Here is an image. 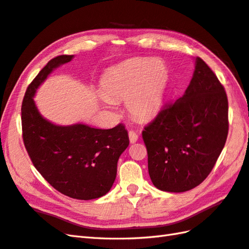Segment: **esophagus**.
Here are the masks:
<instances>
[{
  "instance_id": "esophagus-1",
  "label": "esophagus",
  "mask_w": 249,
  "mask_h": 249,
  "mask_svg": "<svg viewBox=\"0 0 249 249\" xmlns=\"http://www.w3.org/2000/svg\"><path fill=\"white\" fill-rule=\"evenodd\" d=\"M128 136H129L130 143H135V142L138 140V135H137V133H135L134 130H129Z\"/></svg>"
}]
</instances>
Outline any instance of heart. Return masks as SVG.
Here are the masks:
<instances>
[{"label": "heart", "mask_w": 249, "mask_h": 249, "mask_svg": "<svg viewBox=\"0 0 249 249\" xmlns=\"http://www.w3.org/2000/svg\"><path fill=\"white\" fill-rule=\"evenodd\" d=\"M168 70L158 59H136L110 70L100 81L103 102L111 107L124 98L136 119H150L160 110L168 82Z\"/></svg>", "instance_id": "1"}]
</instances>
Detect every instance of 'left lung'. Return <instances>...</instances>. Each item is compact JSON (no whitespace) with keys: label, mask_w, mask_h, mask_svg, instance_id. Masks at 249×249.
<instances>
[{"label":"left lung","mask_w":249,"mask_h":249,"mask_svg":"<svg viewBox=\"0 0 249 249\" xmlns=\"http://www.w3.org/2000/svg\"><path fill=\"white\" fill-rule=\"evenodd\" d=\"M229 130L228 98L213 71L200 57L182 97L163 106L142 131L154 186L183 193L208 178Z\"/></svg>","instance_id":"left-lung-1"}]
</instances>
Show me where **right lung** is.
Returning a JSON list of instances; mask_svg holds the SVG:
<instances>
[{
    "label": "right lung",
    "instance_id": "right-lung-1",
    "mask_svg": "<svg viewBox=\"0 0 249 249\" xmlns=\"http://www.w3.org/2000/svg\"><path fill=\"white\" fill-rule=\"evenodd\" d=\"M73 55L50 60L30 83L21 107L22 138L43 178L57 192L79 200L102 197L112 187L119 157L129 144L123 124L98 129L84 124L59 126L44 119L33 96L49 73Z\"/></svg>",
    "mask_w": 249,
    "mask_h": 249
}]
</instances>
